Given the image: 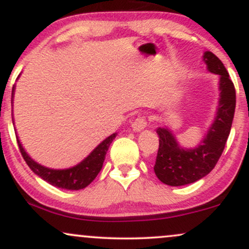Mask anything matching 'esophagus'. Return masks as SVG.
I'll return each mask as SVG.
<instances>
[{"instance_id": "34e87169", "label": "esophagus", "mask_w": 249, "mask_h": 249, "mask_svg": "<svg viewBox=\"0 0 249 249\" xmlns=\"http://www.w3.org/2000/svg\"><path fill=\"white\" fill-rule=\"evenodd\" d=\"M147 126V122H146V118L145 117H138V118L136 119L132 123V130L134 131V132H139V131L144 130L145 127Z\"/></svg>"}]
</instances>
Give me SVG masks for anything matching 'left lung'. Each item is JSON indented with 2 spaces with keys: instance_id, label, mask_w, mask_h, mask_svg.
<instances>
[{
  "instance_id": "8db88e82",
  "label": "left lung",
  "mask_w": 249,
  "mask_h": 249,
  "mask_svg": "<svg viewBox=\"0 0 249 249\" xmlns=\"http://www.w3.org/2000/svg\"><path fill=\"white\" fill-rule=\"evenodd\" d=\"M202 59L210 72L219 75L220 98L215 117L201 142L196 147H182L171 128L158 127L159 150L154 173L164 184L182 186L207 176L218 162L230 136L235 111V89L222 62L211 51Z\"/></svg>"
}]
</instances>
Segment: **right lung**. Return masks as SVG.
I'll list each match as a JSON object with an SVG mask.
<instances>
[{
  "instance_id": "obj_1",
  "label": "right lung",
  "mask_w": 249,
  "mask_h": 249,
  "mask_svg": "<svg viewBox=\"0 0 249 249\" xmlns=\"http://www.w3.org/2000/svg\"><path fill=\"white\" fill-rule=\"evenodd\" d=\"M14 95H15V87L13 88V92H11V105H13ZM116 136L117 133H112L111 136H108L98 146L93 148L92 152L89 154L87 158L83 159L79 164L72 167L64 168V170H55V168L45 167L38 164L25 152L18 137L16 136V138L22 157L36 176L49 182L53 186L63 188V190L77 191L89 186L95 180L97 174L101 172L108 147H110V144L113 142V139L116 138Z\"/></svg>"
}]
</instances>
